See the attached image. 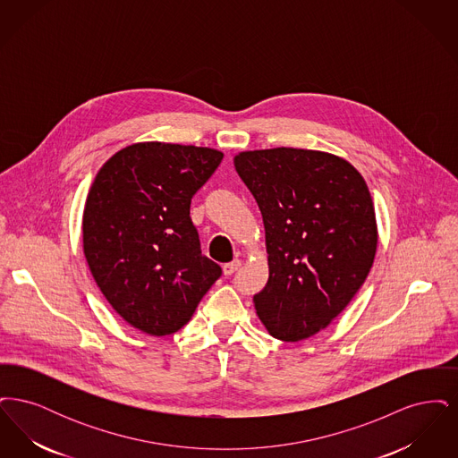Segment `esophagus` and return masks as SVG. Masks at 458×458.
Returning a JSON list of instances; mask_svg holds the SVG:
<instances>
[{
	"instance_id": "1",
	"label": "esophagus",
	"mask_w": 458,
	"mask_h": 458,
	"mask_svg": "<svg viewBox=\"0 0 458 458\" xmlns=\"http://www.w3.org/2000/svg\"><path fill=\"white\" fill-rule=\"evenodd\" d=\"M240 264H242V262H240L239 259H235V261L225 264V266H223V273H225V276H230V275H233V273L239 269Z\"/></svg>"
}]
</instances>
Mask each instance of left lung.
Returning <instances> with one entry per match:
<instances>
[{
  "mask_svg": "<svg viewBox=\"0 0 458 458\" xmlns=\"http://www.w3.org/2000/svg\"><path fill=\"white\" fill-rule=\"evenodd\" d=\"M233 163L264 223L269 278L256 312L271 336L302 342L329 327L369 275L377 223L368 183L325 151H242Z\"/></svg>",
  "mask_w": 458,
  "mask_h": 458,
  "instance_id": "8db88e82",
  "label": "left lung"
}]
</instances>
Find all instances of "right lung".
<instances>
[{
  "label": "right lung",
  "mask_w": 458,
  "mask_h": 458,
  "mask_svg": "<svg viewBox=\"0 0 458 458\" xmlns=\"http://www.w3.org/2000/svg\"><path fill=\"white\" fill-rule=\"evenodd\" d=\"M223 153L172 142H135L113 154L89 189L82 247L114 312L166 336L185 327L221 275L200 254L191 200Z\"/></svg>",
  "instance_id": "right-lung-1"
}]
</instances>
